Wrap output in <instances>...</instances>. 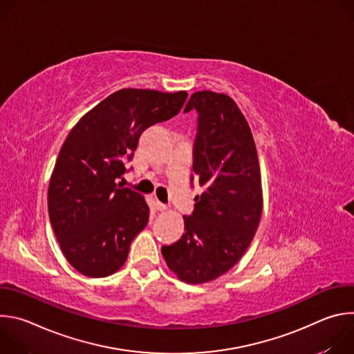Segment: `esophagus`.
<instances>
[{"label":"esophagus","mask_w":354,"mask_h":354,"mask_svg":"<svg viewBox=\"0 0 354 354\" xmlns=\"http://www.w3.org/2000/svg\"><path fill=\"white\" fill-rule=\"evenodd\" d=\"M157 210L158 212H165V210H168V207L165 205H162L161 201H157Z\"/></svg>","instance_id":"34e87169"}]
</instances>
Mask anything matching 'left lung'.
I'll use <instances>...</instances> for the list:
<instances>
[{
    "mask_svg": "<svg viewBox=\"0 0 354 354\" xmlns=\"http://www.w3.org/2000/svg\"><path fill=\"white\" fill-rule=\"evenodd\" d=\"M192 109L198 113L193 172L203 193L183 217L180 239L161 252L179 280L203 284L242 258L259 225L263 194L254 136L234 99L197 91L185 112Z\"/></svg>",
    "mask_w": 354,
    "mask_h": 354,
    "instance_id": "1",
    "label": "left lung"
}]
</instances>
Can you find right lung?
<instances>
[{
    "label": "right lung",
    "instance_id": "obj_1",
    "mask_svg": "<svg viewBox=\"0 0 354 354\" xmlns=\"http://www.w3.org/2000/svg\"><path fill=\"white\" fill-rule=\"evenodd\" d=\"M186 91L124 88L85 113L67 136L47 192L48 217L68 263L106 277L126 262L148 223L145 198L118 185L141 133L178 115Z\"/></svg>",
    "mask_w": 354,
    "mask_h": 354
}]
</instances>
